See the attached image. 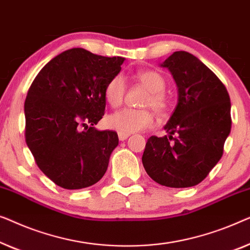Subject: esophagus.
Returning <instances> with one entry per match:
<instances>
[{
  "label": "esophagus",
  "mask_w": 250,
  "mask_h": 250,
  "mask_svg": "<svg viewBox=\"0 0 250 250\" xmlns=\"http://www.w3.org/2000/svg\"><path fill=\"white\" fill-rule=\"evenodd\" d=\"M130 135H126V133H121V132H119V139L121 140V142H124V140H125V139H128V137H129Z\"/></svg>",
  "instance_id": "obj_1"
}]
</instances>
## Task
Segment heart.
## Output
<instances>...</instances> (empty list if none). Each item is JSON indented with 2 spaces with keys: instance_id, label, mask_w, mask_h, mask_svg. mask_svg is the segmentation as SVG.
<instances>
[{
  "instance_id": "obj_1",
  "label": "heart",
  "mask_w": 250,
  "mask_h": 250,
  "mask_svg": "<svg viewBox=\"0 0 250 250\" xmlns=\"http://www.w3.org/2000/svg\"><path fill=\"white\" fill-rule=\"evenodd\" d=\"M139 82L150 91L146 100L147 106H152L159 113H163L168 106L167 97L163 93L165 89V80L163 76L156 71H143L138 73ZM125 80L122 75H117L107 83L105 87V98L112 107H118L124 101L125 93ZM154 122V115L148 110H135V108H122L107 118V125L111 129L121 133L140 131L149 128Z\"/></svg>"
}]
</instances>
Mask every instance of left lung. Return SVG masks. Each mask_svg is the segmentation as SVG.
<instances>
[{
    "label": "left lung",
    "mask_w": 250,
    "mask_h": 250,
    "mask_svg": "<svg viewBox=\"0 0 250 250\" xmlns=\"http://www.w3.org/2000/svg\"><path fill=\"white\" fill-rule=\"evenodd\" d=\"M160 65L173 77L178 103L164 125L167 136L147 140L143 165L162 186L194 187L222 157L231 130L230 97L215 73L188 52H174Z\"/></svg>",
    "instance_id": "1"
}]
</instances>
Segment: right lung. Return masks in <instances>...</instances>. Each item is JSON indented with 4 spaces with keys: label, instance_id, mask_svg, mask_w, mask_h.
I'll use <instances>...</instances> for the list:
<instances>
[{
    "label": "right lung",
    "instance_id": "obj_1",
    "mask_svg": "<svg viewBox=\"0 0 250 250\" xmlns=\"http://www.w3.org/2000/svg\"><path fill=\"white\" fill-rule=\"evenodd\" d=\"M124 61L71 48L45 64L31 83L26 143L38 167L60 187L87 188L106 172L118 133L94 125L104 115L105 87Z\"/></svg>",
    "mask_w": 250,
    "mask_h": 250
}]
</instances>
